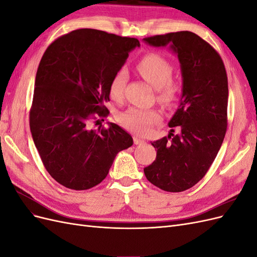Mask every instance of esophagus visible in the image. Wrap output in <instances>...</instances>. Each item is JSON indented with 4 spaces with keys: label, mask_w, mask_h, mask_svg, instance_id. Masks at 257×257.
I'll return each mask as SVG.
<instances>
[{
    "label": "esophagus",
    "mask_w": 257,
    "mask_h": 257,
    "mask_svg": "<svg viewBox=\"0 0 257 257\" xmlns=\"http://www.w3.org/2000/svg\"><path fill=\"white\" fill-rule=\"evenodd\" d=\"M144 143H145L144 139H142L141 137H138V136H134V144L135 145H142Z\"/></svg>",
    "instance_id": "34e87169"
}]
</instances>
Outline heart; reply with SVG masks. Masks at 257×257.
Wrapping results in <instances>:
<instances>
[{"instance_id": "1", "label": "heart", "mask_w": 257, "mask_h": 257, "mask_svg": "<svg viewBox=\"0 0 257 257\" xmlns=\"http://www.w3.org/2000/svg\"><path fill=\"white\" fill-rule=\"evenodd\" d=\"M138 73L158 91V99L165 105L173 104L178 97L179 87L172 80L173 67L159 54H147L136 65ZM127 79L125 69H120L112 77L109 85L110 97L120 100L124 94ZM160 120V113L154 109H142L132 107L119 113L118 121L120 125L136 134H146L154 123Z\"/></svg>"}]
</instances>
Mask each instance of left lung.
I'll return each mask as SVG.
<instances>
[{
  "label": "left lung",
  "instance_id": "8db88e82",
  "mask_svg": "<svg viewBox=\"0 0 257 257\" xmlns=\"http://www.w3.org/2000/svg\"><path fill=\"white\" fill-rule=\"evenodd\" d=\"M144 42L153 47L169 46L182 75L180 104L168 123L169 127L179 126L180 133L151 143L157 159L144 172L161 190L182 192L204 178L226 134V71L212 46L189 31L146 37Z\"/></svg>",
  "mask_w": 257,
  "mask_h": 257
}]
</instances>
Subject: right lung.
<instances>
[{"mask_svg": "<svg viewBox=\"0 0 257 257\" xmlns=\"http://www.w3.org/2000/svg\"><path fill=\"white\" fill-rule=\"evenodd\" d=\"M136 38L79 29L57 38L37 68L30 128L49 175L65 188L82 191L102 182L115 155L133 145L127 132L99 118L109 111L114 74L139 47ZM99 126L94 130L91 123Z\"/></svg>", "mask_w": 257, "mask_h": 257, "instance_id": "obj_1", "label": "right lung"}]
</instances>
